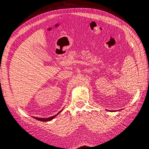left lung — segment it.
Wrapping results in <instances>:
<instances>
[{
	"instance_id": "obj_1",
	"label": "left lung",
	"mask_w": 149,
	"mask_h": 149,
	"mask_svg": "<svg viewBox=\"0 0 149 149\" xmlns=\"http://www.w3.org/2000/svg\"><path fill=\"white\" fill-rule=\"evenodd\" d=\"M119 111H120V110H119Z\"/></svg>"
}]
</instances>
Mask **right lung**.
<instances>
[{
	"label": "right lung",
	"instance_id": "obj_1",
	"mask_svg": "<svg viewBox=\"0 0 149 149\" xmlns=\"http://www.w3.org/2000/svg\"><path fill=\"white\" fill-rule=\"evenodd\" d=\"M63 110V109H62ZM62 110L61 111H60L59 112H58V114H56V115H55V116H52V117H50V118H36V117H33V118H35V119H37V120H40V121H42V122H48V121H50V120H52V119H53L54 118H55V117H56V116L57 115H58L59 114L60 112L62 111Z\"/></svg>",
	"mask_w": 149,
	"mask_h": 149
}]
</instances>
